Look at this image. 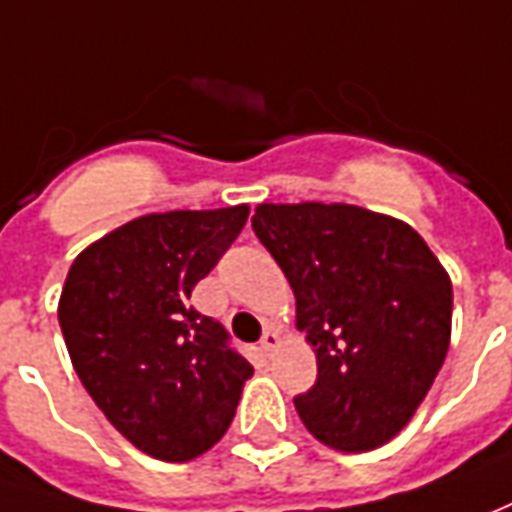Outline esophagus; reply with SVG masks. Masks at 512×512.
Returning <instances> with one entry per match:
<instances>
[{"label":"esophagus","mask_w":512,"mask_h":512,"mask_svg":"<svg viewBox=\"0 0 512 512\" xmlns=\"http://www.w3.org/2000/svg\"><path fill=\"white\" fill-rule=\"evenodd\" d=\"M277 346H280V332H277V330L263 332V338H260V349H263L266 355H271V352H274Z\"/></svg>","instance_id":"34e87169"}]
</instances>
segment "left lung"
Returning <instances> with one entry per match:
<instances>
[{"label":"left lung","mask_w":512,"mask_h":512,"mask_svg":"<svg viewBox=\"0 0 512 512\" xmlns=\"http://www.w3.org/2000/svg\"><path fill=\"white\" fill-rule=\"evenodd\" d=\"M252 230L296 296L318 363L293 399L338 452L388 443L413 418L449 352L452 280L410 224L357 205H257Z\"/></svg>","instance_id":"1"}]
</instances>
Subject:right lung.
Instances as JSON below:
<instances>
[{
  "label": "right lung",
  "instance_id": "right-lung-1",
  "mask_svg": "<svg viewBox=\"0 0 512 512\" xmlns=\"http://www.w3.org/2000/svg\"><path fill=\"white\" fill-rule=\"evenodd\" d=\"M249 207L149 213L71 263L57 318L77 377L146 455L185 463L221 441L255 368L191 291L244 230Z\"/></svg>",
  "mask_w": 512,
  "mask_h": 512
}]
</instances>
